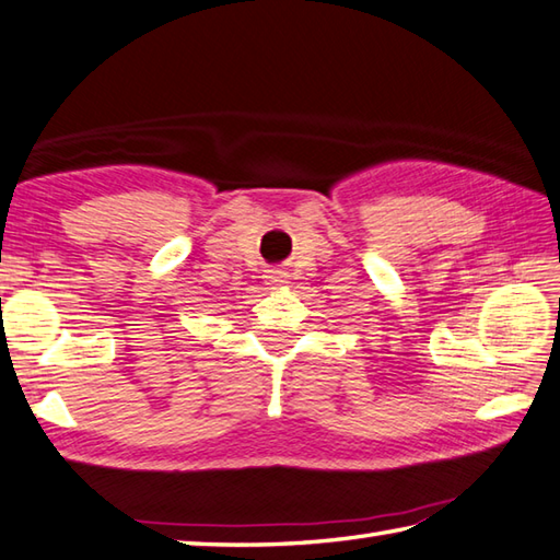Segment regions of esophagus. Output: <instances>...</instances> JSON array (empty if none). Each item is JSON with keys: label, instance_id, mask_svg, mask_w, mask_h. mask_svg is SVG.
I'll use <instances>...</instances> for the list:
<instances>
[{"label": "esophagus", "instance_id": "1", "mask_svg": "<svg viewBox=\"0 0 560 560\" xmlns=\"http://www.w3.org/2000/svg\"><path fill=\"white\" fill-rule=\"evenodd\" d=\"M290 282V276L284 270H268L266 272V284L270 290H280Z\"/></svg>", "mask_w": 560, "mask_h": 560}]
</instances>
